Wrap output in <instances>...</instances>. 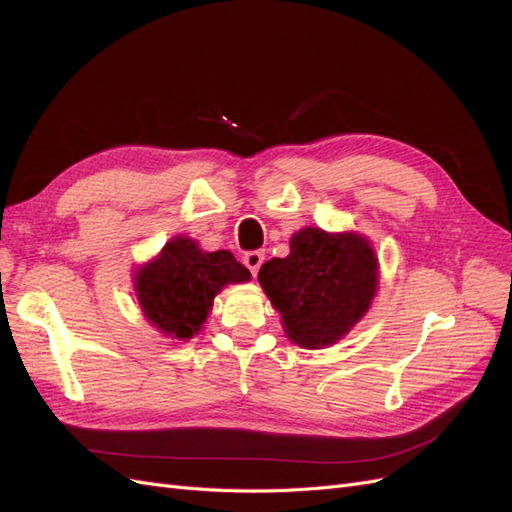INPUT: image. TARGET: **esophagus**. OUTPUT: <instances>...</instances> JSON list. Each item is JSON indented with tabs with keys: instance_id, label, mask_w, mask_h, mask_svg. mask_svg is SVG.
<instances>
[{
	"instance_id": "obj_1",
	"label": "esophagus",
	"mask_w": 512,
	"mask_h": 512,
	"mask_svg": "<svg viewBox=\"0 0 512 512\" xmlns=\"http://www.w3.org/2000/svg\"><path fill=\"white\" fill-rule=\"evenodd\" d=\"M262 262H265V252H260V250H252V252H247V254L243 256V265H245L247 269H250L252 275L258 273Z\"/></svg>"
}]
</instances>
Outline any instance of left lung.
<instances>
[{"instance_id": "8db88e82", "label": "left lung", "mask_w": 512, "mask_h": 512, "mask_svg": "<svg viewBox=\"0 0 512 512\" xmlns=\"http://www.w3.org/2000/svg\"><path fill=\"white\" fill-rule=\"evenodd\" d=\"M258 282L282 314L290 342L327 348L359 322L376 297L378 258L356 232L301 228L286 258L260 267Z\"/></svg>"}]
</instances>
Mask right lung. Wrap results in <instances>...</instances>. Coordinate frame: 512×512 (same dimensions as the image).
<instances>
[{
  "mask_svg": "<svg viewBox=\"0 0 512 512\" xmlns=\"http://www.w3.org/2000/svg\"><path fill=\"white\" fill-rule=\"evenodd\" d=\"M250 277L230 252H203L194 239L175 237L136 271L134 290L153 327L173 339H190L203 329L215 294Z\"/></svg>",
  "mask_w": 512,
  "mask_h": 512,
  "instance_id": "obj_1",
  "label": "right lung"
}]
</instances>
